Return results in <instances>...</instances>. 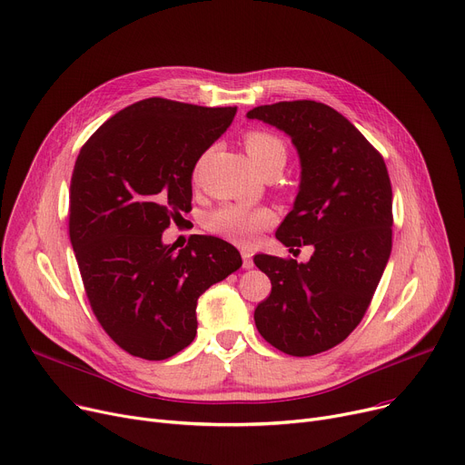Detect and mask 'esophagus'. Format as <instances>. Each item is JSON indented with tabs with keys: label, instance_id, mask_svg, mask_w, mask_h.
<instances>
[{
	"label": "esophagus",
	"instance_id": "obj_1",
	"mask_svg": "<svg viewBox=\"0 0 465 465\" xmlns=\"http://www.w3.org/2000/svg\"><path fill=\"white\" fill-rule=\"evenodd\" d=\"M241 258H242V267H244V269H252V267H254L252 254H251L249 251H242V252H241Z\"/></svg>",
	"mask_w": 465,
	"mask_h": 465
}]
</instances>
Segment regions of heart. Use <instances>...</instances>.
Wrapping results in <instances>:
<instances>
[{"instance_id":"obj_1","label":"heart","mask_w":465,"mask_h":465,"mask_svg":"<svg viewBox=\"0 0 465 465\" xmlns=\"http://www.w3.org/2000/svg\"><path fill=\"white\" fill-rule=\"evenodd\" d=\"M246 153L260 173L269 166L286 163V145L269 131H246L242 136ZM274 213L269 207H246L239 203H224L207 214L205 226L219 237L249 246L258 233L272 226Z\"/></svg>"}]
</instances>
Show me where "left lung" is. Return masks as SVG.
Here are the masks:
<instances>
[{
	"label": "left lung",
	"instance_id": "8db88e82",
	"mask_svg": "<svg viewBox=\"0 0 465 465\" xmlns=\"http://www.w3.org/2000/svg\"><path fill=\"white\" fill-rule=\"evenodd\" d=\"M292 136L301 187L276 239L312 244L311 262L254 256L271 293L254 311L260 334L293 357L344 342L361 323L392 249V189L381 153L334 108L282 101L246 114Z\"/></svg>",
	"mask_w": 465,
	"mask_h": 465
}]
</instances>
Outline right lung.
Masks as SVG:
<instances>
[{"label":"right lung","mask_w":465,"mask_h":465,"mask_svg":"<svg viewBox=\"0 0 465 465\" xmlns=\"http://www.w3.org/2000/svg\"><path fill=\"white\" fill-rule=\"evenodd\" d=\"M237 106L143 99L91 134L69 193V237L91 311L127 353L164 361L196 336L198 297L241 267L213 235L173 252L163 232L193 200V172Z\"/></svg>","instance_id":"add662e5"}]
</instances>
